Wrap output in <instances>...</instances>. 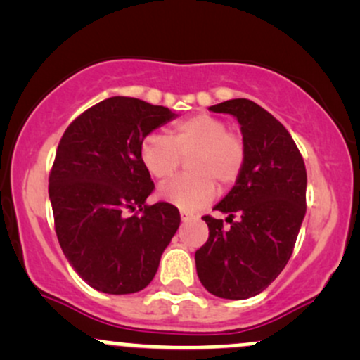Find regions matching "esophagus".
<instances>
[{
	"label": "esophagus",
	"mask_w": 360,
	"mask_h": 360,
	"mask_svg": "<svg viewBox=\"0 0 360 360\" xmlns=\"http://www.w3.org/2000/svg\"><path fill=\"white\" fill-rule=\"evenodd\" d=\"M193 214H189V213H186V212H181V220L183 221H188V220H193Z\"/></svg>",
	"instance_id": "34e87169"
}]
</instances>
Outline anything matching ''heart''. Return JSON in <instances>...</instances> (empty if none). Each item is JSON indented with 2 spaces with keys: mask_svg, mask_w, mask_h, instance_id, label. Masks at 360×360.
Here are the masks:
<instances>
[{
  "mask_svg": "<svg viewBox=\"0 0 360 360\" xmlns=\"http://www.w3.org/2000/svg\"><path fill=\"white\" fill-rule=\"evenodd\" d=\"M188 157V174L162 184L159 196L177 208L193 212L213 200L217 186L229 189L237 183L247 160L245 142L229 130V123L210 113L181 120L169 137L148 134L140 146V159L155 179H167Z\"/></svg>",
  "mask_w": 360,
  "mask_h": 360,
  "instance_id": "b5f03b06",
  "label": "heart"
}]
</instances>
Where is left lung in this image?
Returning a JSON list of instances; mask_svg holds the SVG:
<instances>
[{"mask_svg": "<svg viewBox=\"0 0 360 360\" xmlns=\"http://www.w3.org/2000/svg\"><path fill=\"white\" fill-rule=\"evenodd\" d=\"M240 123L247 160L230 193L206 214L208 240L196 250L201 284L218 298L259 295L286 267L307 213V167L283 123L257 103L237 98L210 106Z\"/></svg>", "mask_w": 360, "mask_h": 360, "instance_id": "8db88e82", "label": "left lung"}]
</instances>
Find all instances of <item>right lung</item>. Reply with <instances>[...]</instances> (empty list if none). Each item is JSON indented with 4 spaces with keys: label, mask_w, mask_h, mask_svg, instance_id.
Returning a JSON list of instances; mask_svg holds the SVG:
<instances>
[{
    "label": "right lung",
    "mask_w": 360,
    "mask_h": 360,
    "mask_svg": "<svg viewBox=\"0 0 360 360\" xmlns=\"http://www.w3.org/2000/svg\"><path fill=\"white\" fill-rule=\"evenodd\" d=\"M176 117L164 106L113 96L62 135L49 176L56 233L74 271L98 291L131 295L148 286L179 229L176 206L146 203L154 183L140 159L142 140Z\"/></svg>",
    "instance_id": "1"
}]
</instances>
